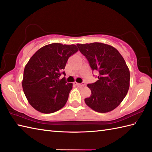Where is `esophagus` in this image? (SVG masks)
Masks as SVG:
<instances>
[{
	"label": "esophagus",
	"mask_w": 152,
	"mask_h": 152,
	"mask_svg": "<svg viewBox=\"0 0 152 152\" xmlns=\"http://www.w3.org/2000/svg\"><path fill=\"white\" fill-rule=\"evenodd\" d=\"M74 84L76 85V86H85L86 83L84 82L82 83H79L76 82H74Z\"/></svg>",
	"instance_id": "34e87169"
}]
</instances>
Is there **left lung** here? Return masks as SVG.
<instances>
[{"mask_svg": "<svg viewBox=\"0 0 152 152\" xmlns=\"http://www.w3.org/2000/svg\"><path fill=\"white\" fill-rule=\"evenodd\" d=\"M79 50L93 70L99 72V80L89 83L91 95L86 104L93 110L106 113L120 104L130 86V72L124 57L115 48L103 43L77 44Z\"/></svg>", "mask_w": 152, "mask_h": 152, "instance_id": "obj_1", "label": "left lung"}]
</instances>
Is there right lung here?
Masks as SVG:
<instances>
[{
	"label": "right lung",
	"instance_id": "obj_1",
	"mask_svg": "<svg viewBox=\"0 0 152 152\" xmlns=\"http://www.w3.org/2000/svg\"><path fill=\"white\" fill-rule=\"evenodd\" d=\"M78 51L74 44L53 43L40 48L25 65L22 87L29 104L37 111L50 114L59 110L69 98L72 83L64 69L69 58Z\"/></svg>",
	"mask_w": 152,
	"mask_h": 152
}]
</instances>
